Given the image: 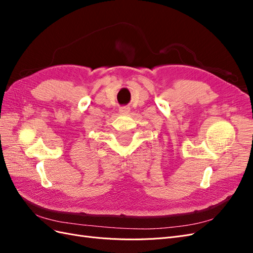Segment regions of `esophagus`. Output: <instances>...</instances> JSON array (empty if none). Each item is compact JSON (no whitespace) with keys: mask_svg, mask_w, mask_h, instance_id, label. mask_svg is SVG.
<instances>
[{"mask_svg":"<svg viewBox=\"0 0 253 253\" xmlns=\"http://www.w3.org/2000/svg\"><path fill=\"white\" fill-rule=\"evenodd\" d=\"M131 112V109H129V106H121L119 109V113L120 114H124V115H127Z\"/></svg>","mask_w":253,"mask_h":253,"instance_id":"1","label":"esophagus"}]
</instances>
